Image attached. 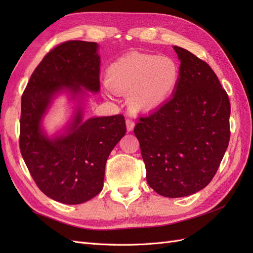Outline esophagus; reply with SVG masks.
Returning <instances> with one entry per match:
<instances>
[{"instance_id": "obj_1", "label": "esophagus", "mask_w": 253, "mask_h": 253, "mask_svg": "<svg viewBox=\"0 0 253 253\" xmlns=\"http://www.w3.org/2000/svg\"><path fill=\"white\" fill-rule=\"evenodd\" d=\"M126 129H127V131H132V129L135 126V122L131 118H127L126 120Z\"/></svg>"}]
</instances>
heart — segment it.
<instances>
[{
	"label": "heart",
	"instance_id": "1",
	"mask_svg": "<svg viewBox=\"0 0 253 253\" xmlns=\"http://www.w3.org/2000/svg\"><path fill=\"white\" fill-rule=\"evenodd\" d=\"M179 80V70L168 57L128 53L106 72L108 86L116 94H128L137 111H152L171 96Z\"/></svg>",
	"mask_w": 253,
	"mask_h": 253
}]
</instances>
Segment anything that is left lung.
I'll list each match as a JSON object with an SVG mask.
<instances>
[{
    "instance_id": "left-lung-1",
    "label": "left lung",
    "mask_w": 253,
    "mask_h": 253,
    "mask_svg": "<svg viewBox=\"0 0 253 253\" xmlns=\"http://www.w3.org/2000/svg\"><path fill=\"white\" fill-rule=\"evenodd\" d=\"M174 49L180 67L172 98L134 128L149 186L172 198L209 185L230 139V102L217 76L192 52Z\"/></svg>"
}]
</instances>
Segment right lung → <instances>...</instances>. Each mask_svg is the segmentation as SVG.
<instances>
[{
    "mask_svg": "<svg viewBox=\"0 0 253 253\" xmlns=\"http://www.w3.org/2000/svg\"><path fill=\"white\" fill-rule=\"evenodd\" d=\"M98 44L66 41L52 48L36 67L22 95L20 150L36 185L51 200L67 205L89 201L103 188L105 164L126 132L124 115L82 121L76 113L65 134L49 138L41 121L57 94L74 97L82 87L100 88Z\"/></svg>",
    "mask_w": 253,
    "mask_h": 253,
    "instance_id": "right-lung-1",
    "label": "right lung"
}]
</instances>
